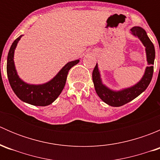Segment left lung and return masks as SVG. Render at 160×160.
<instances>
[{"label": "left lung", "mask_w": 160, "mask_h": 160, "mask_svg": "<svg viewBox=\"0 0 160 160\" xmlns=\"http://www.w3.org/2000/svg\"><path fill=\"white\" fill-rule=\"evenodd\" d=\"M131 32L132 35L138 37L146 47V57H147V62L149 67H146L142 80L138 83L129 88H126V89L119 90V91H114L102 83L100 72L98 70V63L95 66L93 73H92L94 88L98 95L104 102L112 107H120V106L124 105L141 94L148 88L153 75L155 48L152 42L148 37L146 31L141 27H133L131 28Z\"/></svg>", "instance_id": "obj_1"}]
</instances>
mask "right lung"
I'll list each match as a JSON object with an SVG mask.
<instances>
[{
	"label": "right lung",
	"instance_id": "right-lung-1",
	"mask_svg": "<svg viewBox=\"0 0 160 160\" xmlns=\"http://www.w3.org/2000/svg\"><path fill=\"white\" fill-rule=\"evenodd\" d=\"M20 35L11 45L7 61V74L9 83L18 98L24 102L35 106H47L53 102L65 87L67 74L73 66L80 62L79 59L66 64L57 75L48 83L40 85H32L21 80L16 72L14 62V49L20 40Z\"/></svg>",
	"mask_w": 160,
	"mask_h": 160
}]
</instances>
